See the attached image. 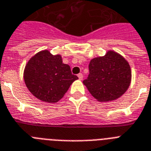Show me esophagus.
<instances>
[{
	"label": "esophagus",
	"mask_w": 151,
	"mask_h": 151,
	"mask_svg": "<svg viewBox=\"0 0 151 151\" xmlns=\"http://www.w3.org/2000/svg\"><path fill=\"white\" fill-rule=\"evenodd\" d=\"M78 78H79L80 81H81V80L83 79V74H82V73H79V74L78 75Z\"/></svg>",
	"instance_id": "34e87169"
}]
</instances>
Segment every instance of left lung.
Listing matches in <instances>:
<instances>
[{
    "label": "left lung",
    "mask_w": 151,
    "mask_h": 151,
    "mask_svg": "<svg viewBox=\"0 0 151 151\" xmlns=\"http://www.w3.org/2000/svg\"><path fill=\"white\" fill-rule=\"evenodd\" d=\"M131 78L128 61L118 52L109 50L105 56L90 61L89 74L83 84L96 100L106 102L122 96L130 85Z\"/></svg>",
    "instance_id": "obj_1"
}]
</instances>
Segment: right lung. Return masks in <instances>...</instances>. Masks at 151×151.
<instances>
[{
  "label": "right lung",
  "mask_w": 151,
  "mask_h": 151,
  "mask_svg": "<svg viewBox=\"0 0 151 151\" xmlns=\"http://www.w3.org/2000/svg\"><path fill=\"white\" fill-rule=\"evenodd\" d=\"M23 77L29 91L48 103L60 101L78 79L71 73L69 65L63 63L61 55H52L47 50L32 56L25 65Z\"/></svg>",
  "instance_id": "obj_1"
}]
</instances>
